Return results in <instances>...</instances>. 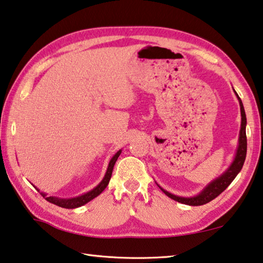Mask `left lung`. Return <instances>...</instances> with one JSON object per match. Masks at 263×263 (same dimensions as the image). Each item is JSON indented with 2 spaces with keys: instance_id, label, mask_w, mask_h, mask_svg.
I'll list each match as a JSON object with an SVG mask.
<instances>
[{
  "instance_id": "obj_1",
  "label": "left lung",
  "mask_w": 263,
  "mask_h": 263,
  "mask_svg": "<svg viewBox=\"0 0 263 263\" xmlns=\"http://www.w3.org/2000/svg\"><path fill=\"white\" fill-rule=\"evenodd\" d=\"M236 93V92H235ZM237 94V93H236ZM237 98L239 100V104H240V111H241V128H240V135H239V146H238V151L235 157V161L232 162V164L230 165L226 173H224L221 177H218L217 179H215L212 181L206 189H204L201 193L197 197L193 198H183V197H177V195H174L169 192H166L163 189H161L163 191V193L165 195H168L169 198H171L175 201H178L180 203L184 204H189V206H201V204H206L209 201H212L216 197H218L224 190H226L229 185L232 183V180L236 178V176L239 174V171L241 170L242 165H244V162L246 159V152H247V138H246V114L244 110V106H242V102L240 98Z\"/></svg>"
}]
</instances>
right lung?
I'll return each instance as SVG.
<instances>
[{"label":"right lung","mask_w":263,"mask_h":263,"mask_svg":"<svg viewBox=\"0 0 263 263\" xmlns=\"http://www.w3.org/2000/svg\"><path fill=\"white\" fill-rule=\"evenodd\" d=\"M121 152L122 151H118L115 155H114L112 159L109 162V165H108V169H107V173L106 176H104V178L102 179L101 183H100L97 187L93 189L92 191H89L84 195H80V197L77 198H73V199H59V198H54V197H46L45 193H40L42 197H44L47 201H49L51 203L56 204V206L62 207V208H68V209H72V208H77L83 206V204L87 203L90 200H93L94 198H97L100 193H102V191L107 187L108 184H109V180L111 178V174H112V169H114V165H115L116 161L118 159V156L121 155Z\"/></svg>","instance_id":"add662e5"}]
</instances>
